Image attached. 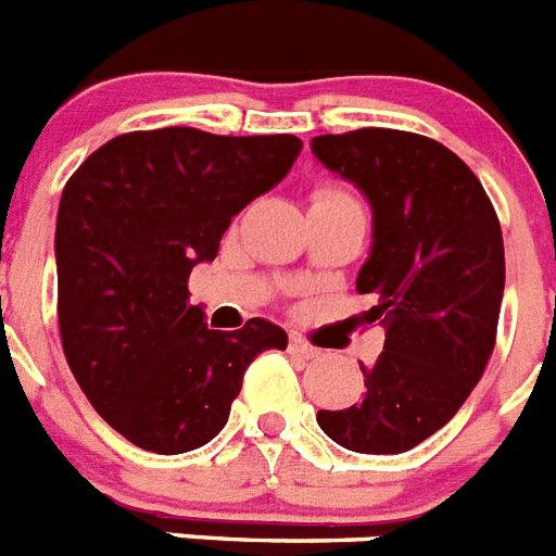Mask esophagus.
I'll use <instances>...</instances> for the list:
<instances>
[{"mask_svg": "<svg viewBox=\"0 0 556 556\" xmlns=\"http://www.w3.org/2000/svg\"><path fill=\"white\" fill-rule=\"evenodd\" d=\"M289 351L303 359H315L317 354H320V349H315V345L306 343V340H301V337H289Z\"/></svg>", "mask_w": 556, "mask_h": 556, "instance_id": "obj_1", "label": "esophagus"}]
</instances>
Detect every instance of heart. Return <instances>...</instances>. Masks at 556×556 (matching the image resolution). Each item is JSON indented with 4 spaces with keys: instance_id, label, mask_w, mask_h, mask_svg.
<instances>
[{
    "instance_id": "obj_1",
    "label": "heart",
    "mask_w": 556,
    "mask_h": 556,
    "mask_svg": "<svg viewBox=\"0 0 556 556\" xmlns=\"http://www.w3.org/2000/svg\"><path fill=\"white\" fill-rule=\"evenodd\" d=\"M349 197V193L337 191V188H320V191H315V199H343Z\"/></svg>"
}]
</instances>
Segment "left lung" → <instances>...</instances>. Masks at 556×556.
<instances>
[{"label":"left lung","mask_w":556,"mask_h":556,"mask_svg":"<svg viewBox=\"0 0 556 556\" xmlns=\"http://www.w3.org/2000/svg\"><path fill=\"white\" fill-rule=\"evenodd\" d=\"M312 154L354 182L374 211L357 275L386 349L363 365L365 396L317 425L354 453H405L447 425L495 349L504 236L483 185L447 146L396 129L320 135Z\"/></svg>","instance_id":"8db88e82"}]
</instances>
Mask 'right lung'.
<instances>
[{"label": "right lung", "mask_w": 556, "mask_h": 556, "mask_svg": "<svg viewBox=\"0 0 556 556\" xmlns=\"http://www.w3.org/2000/svg\"><path fill=\"white\" fill-rule=\"evenodd\" d=\"M295 135L225 137L191 126L103 142L64 185L55 222L59 329L80 391L123 439L160 455L219 435L247 365L287 349L253 317L213 331L188 278L232 216L287 177Z\"/></svg>", "instance_id": "add662e5"}]
</instances>
